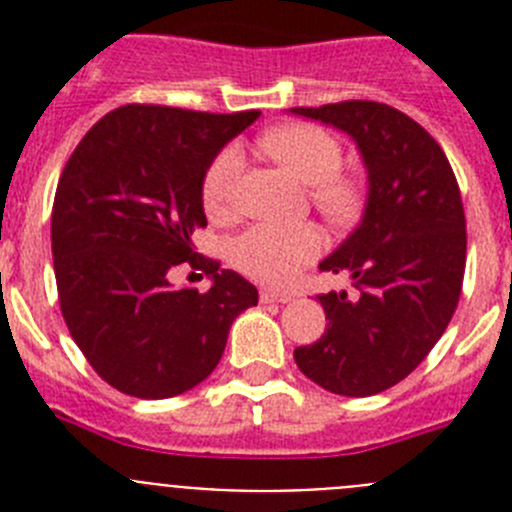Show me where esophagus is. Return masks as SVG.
<instances>
[{
	"label": "esophagus",
	"mask_w": 512,
	"mask_h": 512,
	"mask_svg": "<svg viewBox=\"0 0 512 512\" xmlns=\"http://www.w3.org/2000/svg\"><path fill=\"white\" fill-rule=\"evenodd\" d=\"M259 300L264 302V305H271V302H289L292 295H287V292H274V289H261Z\"/></svg>",
	"instance_id": "34e87169"
}]
</instances>
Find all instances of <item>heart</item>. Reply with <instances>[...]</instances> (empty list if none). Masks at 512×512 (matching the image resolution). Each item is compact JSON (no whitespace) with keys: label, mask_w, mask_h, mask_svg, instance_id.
<instances>
[{"label":"heart","mask_w":512,"mask_h":512,"mask_svg":"<svg viewBox=\"0 0 512 512\" xmlns=\"http://www.w3.org/2000/svg\"><path fill=\"white\" fill-rule=\"evenodd\" d=\"M261 146L289 174L310 184L312 205L333 225L351 223L361 210V187L351 176L338 174L343 148L336 135L318 125H284L261 138ZM243 174V151L225 146L212 158L202 179V205L207 215L225 220L238 207V184ZM323 248V238L312 225H253L230 243V264L248 279L269 287L287 284Z\"/></svg>","instance_id":"b5f03b06"}]
</instances>
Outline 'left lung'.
<instances>
[{"mask_svg": "<svg viewBox=\"0 0 512 512\" xmlns=\"http://www.w3.org/2000/svg\"><path fill=\"white\" fill-rule=\"evenodd\" d=\"M292 112L351 135L369 176L359 228L320 261V271H348L359 300L318 295L328 328L295 348V361L323 390L377 395L428 356L459 305L467 264L459 184L428 130L390 104L351 99Z\"/></svg>", "mask_w": 512, "mask_h": 512, "instance_id": "1", "label": "left lung"}]
</instances>
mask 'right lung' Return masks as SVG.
Instances as JSON below:
<instances>
[{"mask_svg":"<svg viewBox=\"0 0 512 512\" xmlns=\"http://www.w3.org/2000/svg\"><path fill=\"white\" fill-rule=\"evenodd\" d=\"M259 115L125 104L71 153L51 215L58 302L81 354L115 390L143 400L192 390L223 356L233 320L259 302L251 282L192 243L207 225V166ZM182 263L213 287L171 288Z\"/></svg>","mask_w":512,"mask_h":512,"instance_id":"right-lung-1","label":"right lung"}]
</instances>
